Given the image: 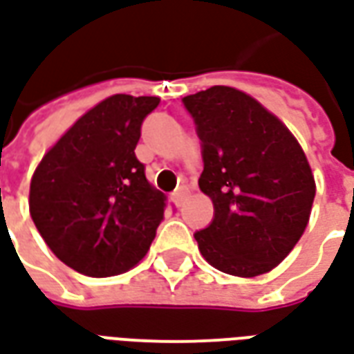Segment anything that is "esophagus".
Returning a JSON list of instances; mask_svg holds the SVG:
<instances>
[{"instance_id":"34e87169","label":"esophagus","mask_w":354,"mask_h":354,"mask_svg":"<svg viewBox=\"0 0 354 354\" xmlns=\"http://www.w3.org/2000/svg\"><path fill=\"white\" fill-rule=\"evenodd\" d=\"M187 189L185 187H182V189H178V192L172 193V199H174V203H176L178 207H182V203H184V199L187 197Z\"/></svg>"}]
</instances>
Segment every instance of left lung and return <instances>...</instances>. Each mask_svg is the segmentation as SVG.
Segmentation results:
<instances>
[{"instance_id":"8db88e82","label":"left lung","mask_w":354,"mask_h":354,"mask_svg":"<svg viewBox=\"0 0 354 354\" xmlns=\"http://www.w3.org/2000/svg\"><path fill=\"white\" fill-rule=\"evenodd\" d=\"M184 104L203 142L199 187L214 205L212 223L195 233L203 258L235 277L269 273L309 223L317 185L304 149L239 88L214 85Z\"/></svg>"}]
</instances>
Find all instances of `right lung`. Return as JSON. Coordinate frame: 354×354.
Wrapping results in <instances>:
<instances>
[{
  "mask_svg": "<svg viewBox=\"0 0 354 354\" xmlns=\"http://www.w3.org/2000/svg\"><path fill=\"white\" fill-rule=\"evenodd\" d=\"M157 96L113 94L57 140L30 182V214L53 254L87 277L129 271L149 250L167 197L134 149Z\"/></svg>",
  "mask_w": 354,
  "mask_h": 354,
  "instance_id": "1",
  "label": "right lung"
}]
</instances>
